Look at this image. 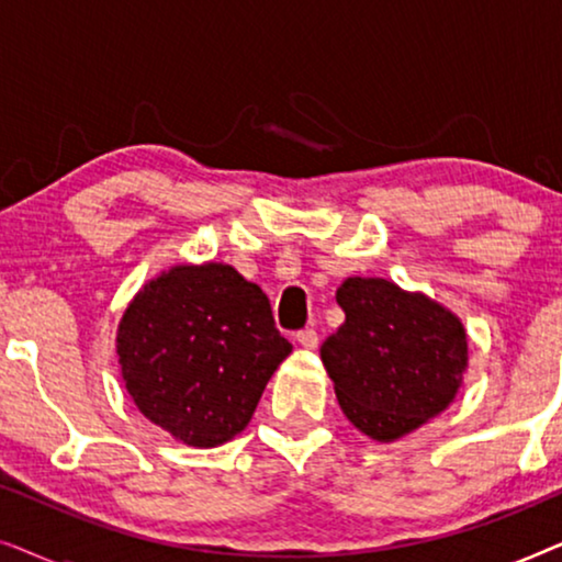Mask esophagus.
Returning <instances> with one entry per match:
<instances>
[{
  "mask_svg": "<svg viewBox=\"0 0 562 562\" xmlns=\"http://www.w3.org/2000/svg\"><path fill=\"white\" fill-rule=\"evenodd\" d=\"M296 342L306 350H314L319 345V333L314 327H306V329H302V333H296Z\"/></svg>",
  "mask_w": 562,
  "mask_h": 562,
  "instance_id": "34e87169",
  "label": "esophagus"
}]
</instances>
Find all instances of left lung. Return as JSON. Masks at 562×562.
<instances>
[{"label":"left lung","instance_id":"obj_1","mask_svg":"<svg viewBox=\"0 0 562 562\" xmlns=\"http://www.w3.org/2000/svg\"><path fill=\"white\" fill-rule=\"evenodd\" d=\"M335 299L345 322L319 352L345 417L360 432L396 440L456 398L468 366L456 314L386 279H348Z\"/></svg>","mask_w":562,"mask_h":562}]
</instances>
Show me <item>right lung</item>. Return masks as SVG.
Masks as SVG:
<instances>
[{
  "label": "right lung",
  "instance_id": "obj_1",
  "mask_svg": "<svg viewBox=\"0 0 562 562\" xmlns=\"http://www.w3.org/2000/svg\"><path fill=\"white\" fill-rule=\"evenodd\" d=\"M291 352L271 302L233 266H176L145 283L117 333L137 409L194 448L243 432Z\"/></svg>",
  "mask_w": 562,
  "mask_h": 562
}]
</instances>
